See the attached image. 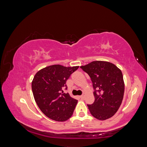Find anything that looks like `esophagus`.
<instances>
[{
  "label": "esophagus",
  "instance_id": "obj_1",
  "mask_svg": "<svg viewBox=\"0 0 147 147\" xmlns=\"http://www.w3.org/2000/svg\"><path fill=\"white\" fill-rule=\"evenodd\" d=\"M80 98H81V99H83V98H84V96H83V95H82V96H80Z\"/></svg>",
  "mask_w": 147,
  "mask_h": 147
}]
</instances>
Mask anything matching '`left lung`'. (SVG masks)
<instances>
[{"instance_id": "left-lung-1", "label": "left lung", "mask_w": 147, "mask_h": 147, "mask_svg": "<svg viewBox=\"0 0 147 147\" xmlns=\"http://www.w3.org/2000/svg\"><path fill=\"white\" fill-rule=\"evenodd\" d=\"M80 68L90 77L95 100L88 105L92 115L100 120L113 117L122 104L125 85L121 70L111 62L93 61Z\"/></svg>"}]
</instances>
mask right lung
<instances>
[{
    "label": "right lung",
    "instance_id": "obj_1",
    "mask_svg": "<svg viewBox=\"0 0 147 147\" xmlns=\"http://www.w3.org/2000/svg\"><path fill=\"white\" fill-rule=\"evenodd\" d=\"M79 66L65 67L59 64L47 66L35 74L32 82L34 99L40 110L47 117L64 122L72 116L78 100L68 93L66 81Z\"/></svg>",
    "mask_w": 147,
    "mask_h": 147
}]
</instances>
